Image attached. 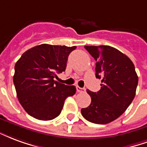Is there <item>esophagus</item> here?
<instances>
[{
  "label": "esophagus",
  "instance_id": "1",
  "mask_svg": "<svg viewBox=\"0 0 147 147\" xmlns=\"http://www.w3.org/2000/svg\"><path fill=\"white\" fill-rule=\"evenodd\" d=\"M77 91H78V92L83 93L85 92V88H81V87L77 86Z\"/></svg>",
  "mask_w": 147,
  "mask_h": 147
}]
</instances>
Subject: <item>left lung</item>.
<instances>
[{"mask_svg":"<svg viewBox=\"0 0 147 147\" xmlns=\"http://www.w3.org/2000/svg\"><path fill=\"white\" fill-rule=\"evenodd\" d=\"M96 61V77L102 79L97 92L87 90L91 104L81 109L87 121L105 125L113 121L127 110L136 96L138 76L130 59L108 45L84 46Z\"/></svg>","mask_w":147,"mask_h":147,"instance_id":"obj_1","label":"left lung"}]
</instances>
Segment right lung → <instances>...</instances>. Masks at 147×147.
I'll return each instance as SVG.
<instances>
[{"instance_id": "1", "label": "right lung", "mask_w": 147, "mask_h": 147, "mask_svg": "<svg viewBox=\"0 0 147 147\" xmlns=\"http://www.w3.org/2000/svg\"><path fill=\"white\" fill-rule=\"evenodd\" d=\"M76 46L43 44L25 51L15 65L13 82L20 104L29 115L50 121L60 114L64 102L76 93L74 85L55 81L65 71L69 53Z\"/></svg>"}]
</instances>
